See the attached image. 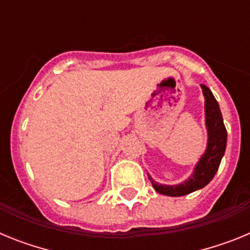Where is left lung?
Segmentation results:
<instances>
[{"label": "left lung", "mask_w": 250, "mask_h": 250, "mask_svg": "<svg viewBox=\"0 0 250 250\" xmlns=\"http://www.w3.org/2000/svg\"><path fill=\"white\" fill-rule=\"evenodd\" d=\"M205 98V124L208 129V146L204 155L198 161L194 174L187 182L178 185H163L154 182L149 176L152 187L158 193L167 196H183L202 189L211 182L219 169L220 161L227 147V129L223 123L219 104L215 100L210 89L202 83Z\"/></svg>", "instance_id": "1"}]
</instances>
